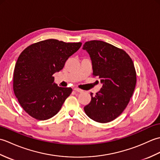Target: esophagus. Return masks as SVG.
Returning <instances> with one entry per match:
<instances>
[{"label":"esophagus","instance_id":"esophagus-1","mask_svg":"<svg viewBox=\"0 0 160 160\" xmlns=\"http://www.w3.org/2000/svg\"><path fill=\"white\" fill-rule=\"evenodd\" d=\"M74 91H76V92H78V93H82V91H83L82 89H78V88H75V89H74Z\"/></svg>","mask_w":160,"mask_h":160}]
</instances>
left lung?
Returning a JSON list of instances; mask_svg holds the SVG:
<instances>
[{
	"label": "left lung",
	"instance_id": "8db88e82",
	"mask_svg": "<svg viewBox=\"0 0 160 160\" xmlns=\"http://www.w3.org/2000/svg\"><path fill=\"white\" fill-rule=\"evenodd\" d=\"M82 49L89 54L93 75L100 79L102 87L84 107L87 116L107 123L118 118L127 107L136 84L134 64L124 50L101 40H91Z\"/></svg>",
	"mask_w": 160,
	"mask_h": 160
}]
</instances>
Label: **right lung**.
Masks as SVG:
<instances>
[{
	"label": "right lung",
	"mask_w": 160,
	"mask_h": 160,
	"mask_svg": "<svg viewBox=\"0 0 160 160\" xmlns=\"http://www.w3.org/2000/svg\"><path fill=\"white\" fill-rule=\"evenodd\" d=\"M81 45L49 39L32 44L20 54L13 71V91L30 116L46 120L58 113L72 89L58 86L53 75L62 69Z\"/></svg>",
	"instance_id": "1"
}]
</instances>
